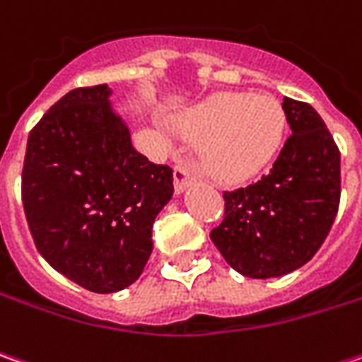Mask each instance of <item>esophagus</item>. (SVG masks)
<instances>
[{"instance_id":"esophagus-1","label":"esophagus","mask_w":362,"mask_h":362,"mask_svg":"<svg viewBox=\"0 0 362 362\" xmlns=\"http://www.w3.org/2000/svg\"><path fill=\"white\" fill-rule=\"evenodd\" d=\"M194 180H196V176L190 172V168H186V166H182V164H178V166L174 168V188H176V194L184 192Z\"/></svg>"}]
</instances>
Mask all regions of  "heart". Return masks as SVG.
Instances as JSON below:
<instances>
[{
  "mask_svg": "<svg viewBox=\"0 0 362 362\" xmlns=\"http://www.w3.org/2000/svg\"><path fill=\"white\" fill-rule=\"evenodd\" d=\"M176 128L200 142V160L214 180L240 184L255 178L279 154L286 114L272 95L222 92L186 110Z\"/></svg>",
  "mask_w": 362,
  "mask_h": 362,
  "instance_id": "1",
  "label": "heart"
}]
</instances>
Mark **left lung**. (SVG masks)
<instances>
[{
	"mask_svg": "<svg viewBox=\"0 0 362 362\" xmlns=\"http://www.w3.org/2000/svg\"><path fill=\"white\" fill-rule=\"evenodd\" d=\"M293 136L270 174L224 192V220L210 232L236 272L250 279L284 276L317 255L341 200V152L317 110L284 98Z\"/></svg>",
	"mask_w": 362,
	"mask_h": 362,
	"instance_id": "obj_1",
	"label": "left lung"
}]
</instances>
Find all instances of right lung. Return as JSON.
Instances as JSON below:
<instances>
[{
	"instance_id": "add662e5",
	"label": "right lung",
	"mask_w": 362,
	"mask_h": 362,
	"mask_svg": "<svg viewBox=\"0 0 362 362\" xmlns=\"http://www.w3.org/2000/svg\"><path fill=\"white\" fill-rule=\"evenodd\" d=\"M106 83L71 90L30 132L21 200L47 264L92 293L142 274L152 226L174 194L170 166L132 146Z\"/></svg>"
}]
</instances>
